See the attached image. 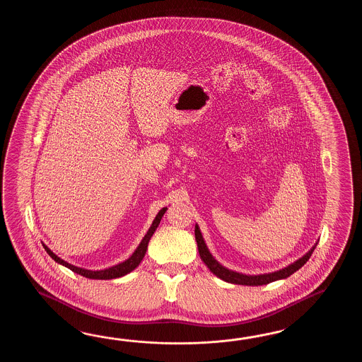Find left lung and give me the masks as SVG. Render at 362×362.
<instances>
[{"instance_id":"8db88e82","label":"left lung","mask_w":362,"mask_h":362,"mask_svg":"<svg viewBox=\"0 0 362 362\" xmlns=\"http://www.w3.org/2000/svg\"><path fill=\"white\" fill-rule=\"evenodd\" d=\"M195 240H197V245H198L200 259L203 260V262L207 265L208 269L211 270L215 276L221 278L225 282H229V284L246 286L268 285L270 282H274V281H278V279H284V278L290 277L293 273H295L296 270L300 269L301 267L309 260V257L312 256L315 248V246L313 247L307 255H304L298 262H295L293 264H291V265H288L285 269L278 270V272L269 273V274L245 276V274H240V273H237V272L226 269V268H223V265H220L218 262H216L215 259H214V256L209 254V251H208L207 246H206V243H204V240H203V237H202V234H200L198 225H195Z\"/></svg>"}]
</instances>
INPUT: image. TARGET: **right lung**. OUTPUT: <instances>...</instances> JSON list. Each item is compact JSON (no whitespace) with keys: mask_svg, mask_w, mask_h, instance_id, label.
I'll return each mask as SVG.
<instances>
[{"mask_svg":"<svg viewBox=\"0 0 362 362\" xmlns=\"http://www.w3.org/2000/svg\"><path fill=\"white\" fill-rule=\"evenodd\" d=\"M165 211H167V208H163V209H160V212L156 215L154 223H153V225L150 226V229L147 231L146 235H145L144 239L141 240L139 246L137 247V250L133 252L131 257H129L128 260H125L124 262L117 264L115 267L108 268V269L88 270L83 269V268H77L75 265H71L69 262L62 260L61 257H58L57 255L53 254V251H50L45 245H42V246H44L45 251H47L49 256H50L54 262H58V264H61V265H64L66 268H69V270L75 272V273L80 274V276H83V277L90 278V279H112V278L123 277L125 274L131 273L132 270L136 269V268L139 267V262H142L144 256L146 254L148 240H150V238L153 237V234H154V231L156 230L158 225L160 223V220H162L163 215L165 214Z\"/></svg>","mask_w":362,"mask_h":362,"instance_id":"1","label":"right lung"}]
</instances>
